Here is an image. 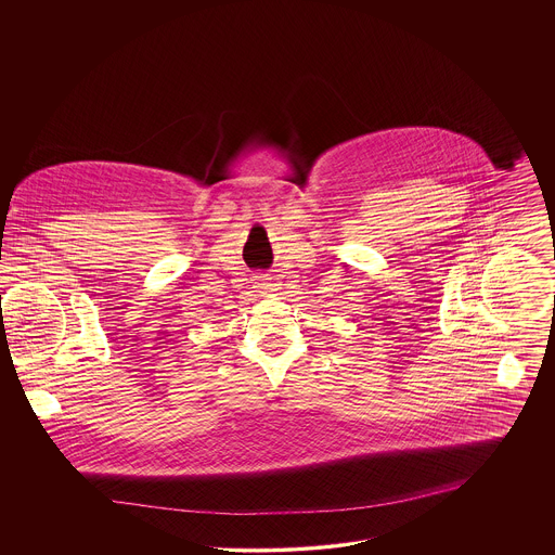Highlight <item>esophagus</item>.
<instances>
[{
	"instance_id": "34e87169",
	"label": "esophagus",
	"mask_w": 555,
	"mask_h": 555,
	"mask_svg": "<svg viewBox=\"0 0 555 555\" xmlns=\"http://www.w3.org/2000/svg\"><path fill=\"white\" fill-rule=\"evenodd\" d=\"M270 281H272V279H264V276H262V279L256 283V287L262 291L270 289V287H272V283H270Z\"/></svg>"
}]
</instances>
